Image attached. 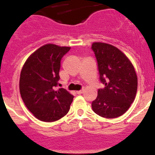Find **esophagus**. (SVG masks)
<instances>
[{"label": "esophagus", "instance_id": "34e87169", "mask_svg": "<svg viewBox=\"0 0 155 155\" xmlns=\"http://www.w3.org/2000/svg\"><path fill=\"white\" fill-rule=\"evenodd\" d=\"M76 92H77V94H83V93H84V90H81V91H77Z\"/></svg>", "mask_w": 155, "mask_h": 155}]
</instances>
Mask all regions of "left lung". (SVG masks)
<instances>
[{
	"mask_svg": "<svg viewBox=\"0 0 155 155\" xmlns=\"http://www.w3.org/2000/svg\"><path fill=\"white\" fill-rule=\"evenodd\" d=\"M98 66L100 81L105 84L91 103L93 111L106 119L121 116L134 102L137 76L131 61L113 45L94 42L91 46Z\"/></svg>",
	"mask_w": 155,
	"mask_h": 155,
	"instance_id": "left-lung-1",
	"label": "left lung"
}]
</instances>
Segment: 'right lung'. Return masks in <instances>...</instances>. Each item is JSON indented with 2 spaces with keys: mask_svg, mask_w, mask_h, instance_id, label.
<instances>
[{
  "mask_svg": "<svg viewBox=\"0 0 155 155\" xmlns=\"http://www.w3.org/2000/svg\"><path fill=\"white\" fill-rule=\"evenodd\" d=\"M71 47L48 43L32 53L21 71L19 90L35 118L54 122L69 112L74 96L64 88L54 90L60 80L61 61Z\"/></svg>",
  "mask_w": 155,
  "mask_h": 155,
  "instance_id": "obj_1",
  "label": "right lung"
}]
</instances>
